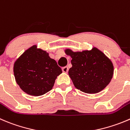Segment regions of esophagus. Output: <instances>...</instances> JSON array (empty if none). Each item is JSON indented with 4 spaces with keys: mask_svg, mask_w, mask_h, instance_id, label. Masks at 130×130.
I'll return each mask as SVG.
<instances>
[{
    "mask_svg": "<svg viewBox=\"0 0 130 130\" xmlns=\"http://www.w3.org/2000/svg\"><path fill=\"white\" fill-rule=\"evenodd\" d=\"M62 71L64 73H67L69 71V67H64L62 68Z\"/></svg>",
    "mask_w": 130,
    "mask_h": 130,
    "instance_id": "esophagus-1",
    "label": "esophagus"
}]
</instances>
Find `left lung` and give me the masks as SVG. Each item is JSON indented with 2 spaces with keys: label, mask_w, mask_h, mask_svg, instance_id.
<instances>
[{
  "label": "left lung",
  "mask_w": 130,
  "mask_h": 130,
  "mask_svg": "<svg viewBox=\"0 0 130 130\" xmlns=\"http://www.w3.org/2000/svg\"><path fill=\"white\" fill-rule=\"evenodd\" d=\"M65 53L72 58V67L69 75L74 86L81 91L94 94L109 84L114 74L111 60L96 47L74 52L66 49Z\"/></svg>",
  "instance_id": "1"
}]
</instances>
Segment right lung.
Here are the masks:
<instances>
[{"label":"right lung","mask_w":130,"mask_h":130,"mask_svg":"<svg viewBox=\"0 0 130 130\" xmlns=\"http://www.w3.org/2000/svg\"><path fill=\"white\" fill-rule=\"evenodd\" d=\"M14 75L16 83L25 93L41 96L52 89L61 68L48 53L36 45L26 50L14 62Z\"/></svg>","instance_id":"add662e5"}]
</instances>
